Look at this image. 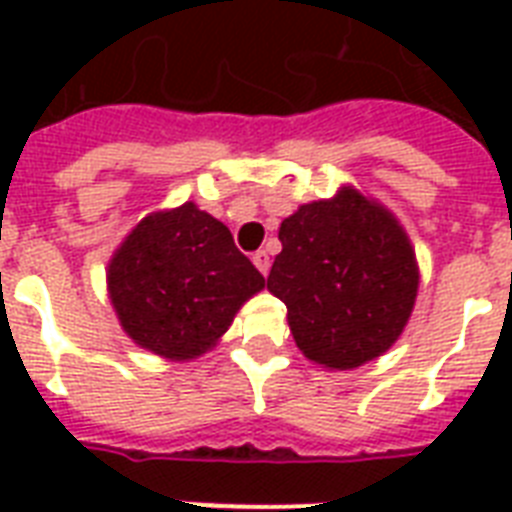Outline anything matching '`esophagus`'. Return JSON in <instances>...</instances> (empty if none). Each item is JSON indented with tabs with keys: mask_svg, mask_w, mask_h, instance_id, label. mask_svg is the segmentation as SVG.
Segmentation results:
<instances>
[{
	"mask_svg": "<svg viewBox=\"0 0 512 512\" xmlns=\"http://www.w3.org/2000/svg\"><path fill=\"white\" fill-rule=\"evenodd\" d=\"M252 263L257 265V271L263 273V276H268V271H271V257H268L265 249H257L255 255H252Z\"/></svg>",
	"mask_w": 512,
	"mask_h": 512,
	"instance_id": "esophagus-1",
	"label": "esophagus"
}]
</instances>
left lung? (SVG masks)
I'll use <instances>...</instances> for the list:
<instances>
[{"mask_svg":"<svg viewBox=\"0 0 512 512\" xmlns=\"http://www.w3.org/2000/svg\"><path fill=\"white\" fill-rule=\"evenodd\" d=\"M268 289L287 305L305 358L356 369L382 356L412 316L420 268L393 212L356 188L303 204L279 228Z\"/></svg>","mask_w":512,"mask_h":512,"instance_id":"obj_1","label":"left lung"}]
</instances>
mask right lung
Masks as SVG:
<instances>
[{
  "instance_id": "right-lung-1",
  "label": "right lung",
  "mask_w": 512,
  "mask_h": 512,
  "mask_svg": "<svg viewBox=\"0 0 512 512\" xmlns=\"http://www.w3.org/2000/svg\"><path fill=\"white\" fill-rule=\"evenodd\" d=\"M106 279L124 332L170 361L207 353L265 287L231 231L193 201L143 217L111 257Z\"/></svg>"
}]
</instances>
